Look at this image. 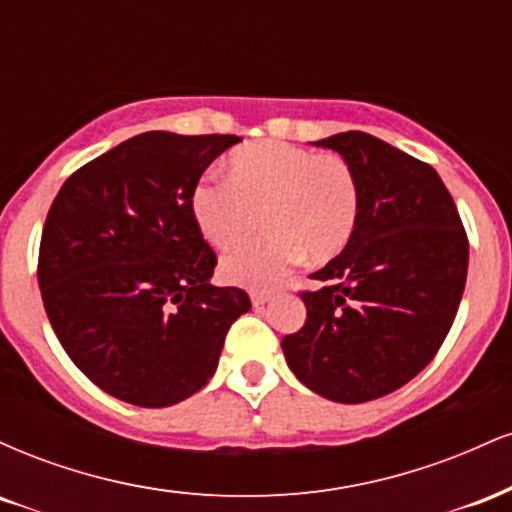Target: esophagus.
Listing matches in <instances>:
<instances>
[{
  "label": "esophagus",
  "mask_w": 512,
  "mask_h": 512,
  "mask_svg": "<svg viewBox=\"0 0 512 512\" xmlns=\"http://www.w3.org/2000/svg\"><path fill=\"white\" fill-rule=\"evenodd\" d=\"M250 301H252V305H255V308H262L264 303H269V293H262V291L250 293Z\"/></svg>",
  "instance_id": "34e87169"
}]
</instances>
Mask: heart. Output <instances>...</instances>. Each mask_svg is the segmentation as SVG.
Instances as JSON below:
<instances>
[{"instance_id":"b5f03b06","label":"heart","mask_w":512,"mask_h":512,"mask_svg":"<svg viewBox=\"0 0 512 512\" xmlns=\"http://www.w3.org/2000/svg\"><path fill=\"white\" fill-rule=\"evenodd\" d=\"M228 180H202L192 190V214L214 248L248 240L264 219L269 233L221 262L226 281L272 289L305 255L337 257L354 238L361 190L342 156H320L286 142H255L233 151Z\"/></svg>"}]
</instances>
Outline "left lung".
I'll use <instances>...</instances> for the list:
<instances>
[{"label": "left lung", "instance_id": "8db88e82", "mask_svg": "<svg viewBox=\"0 0 512 512\" xmlns=\"http://www.w3.org/2000/svg\"><path fill=\"white\" fill-rule=\"evenodd\" d=\"M315 146L354 168L361 214L349 245L303 291L305 325L281 339L305 387L342 404L390 395L448 337L467 281L469 243L448 187L428 163L366 132Z\"/></svg>", "mask_w": 512, "mask_h": 512}]
</instances>
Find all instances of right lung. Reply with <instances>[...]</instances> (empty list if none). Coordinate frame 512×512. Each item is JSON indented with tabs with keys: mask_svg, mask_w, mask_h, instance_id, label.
<instances>
[{
	"mask_svg": "<svg viewBox=\"0 0 512 512\" xmlns=\"http://www.w3.org/2000/svg\"><path fill=\"white\" fill-rule=\"evenodd\" d=\"M240 139L144 132L69 175L45 219L38 284L57 339L103 392L170 407L202 390L250 310L211 286L216 255L192 214L209 163Z\"/></svg>",
	"mask_w": 512,
	"mask_h": 512,
	"instance_id": "1",
	"label": "right lung"
}]
</instances>
